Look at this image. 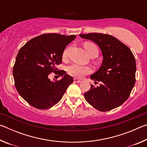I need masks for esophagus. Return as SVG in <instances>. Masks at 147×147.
<instances>
[{
    "label": "esophagus",
    "instance_id": "34e87169",
    "mask_svg": "<svg viewBox=\"0 0 147 147\" xmlns=\"http://www.w3.org/2000/svg\"><path fill=\"white\" fill-rule=\"evenodd\" d=\"M74 82H76V83H80V82H82V80H81L77 79L76 78H74Z\"/></svg>",
    "mask_w": 147,
    "mask_h": 147
}]
</instances>
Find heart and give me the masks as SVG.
<instances>
[{
    "instance_id": "1",
    "label": "heart",
    "mask_w": 147,
    "mask_h": 147,
    "mask_svg": "<svg viewBox=\"0 0 147 147\" xmlns=\"http://www.w3.org/2000/svg\"><path fill=\"white\" fill-rule=\"evenodd\" d=\"M84 47H85L87 53L89 54L90 57H96L98 56V47L94 43H90V42H86V43H84ZM69 51V47L64 50L63 52V55H62L63 58H66L67 57ZM67 71L71 76L78 78H82L86 74L90 73L91 72V69L88 66L80 65L78 64H72L67 67Z\"/></svg>"
}]
</instances>
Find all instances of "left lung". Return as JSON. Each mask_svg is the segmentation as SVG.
<instances>
[{"label": "left lung", "instance_id": "obj_1", "mask_svg": "<svg viewBox=\"0 0 147 147\" xmlns=\"http://www.w3.org/2000/svg\"><path fill=\"white\" fill-rule=\"evenodd\" d=\"M98 45L103 56L98 70L91 79L100 86L91 85L84 94L86 101L100 111H110L123 104L130 96L136 83V63L131 50L115 37L108 34H80Z\"/></svg>", "mask_w": 147, "mask_h": 147}]
</instances>
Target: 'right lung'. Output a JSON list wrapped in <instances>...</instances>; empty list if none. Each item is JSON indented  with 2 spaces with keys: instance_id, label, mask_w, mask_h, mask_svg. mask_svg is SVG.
Instances as JSON below:
<instances>
[{
  "instance_id": "add662e5",
  "label": "right lung",
  "mask_w": 147,
  "mask_h": 147,
  "mask_svg": "<svg viewBox=\"0 0 147 147\" xmlns=\"http://www.w3.org/2000/svg\"><path fill=\"white\" fill-rule=\"evenodd\" d=\"M75 38V35L42 34L19 50L13 68L15 86L21 97L32 106L40 109L52 108L73 82V77L65 71H58L56 65L61 63L65 47ZM53 71L62 78L50 81L48 75Z\"/></svg>"
}]
</instances>
